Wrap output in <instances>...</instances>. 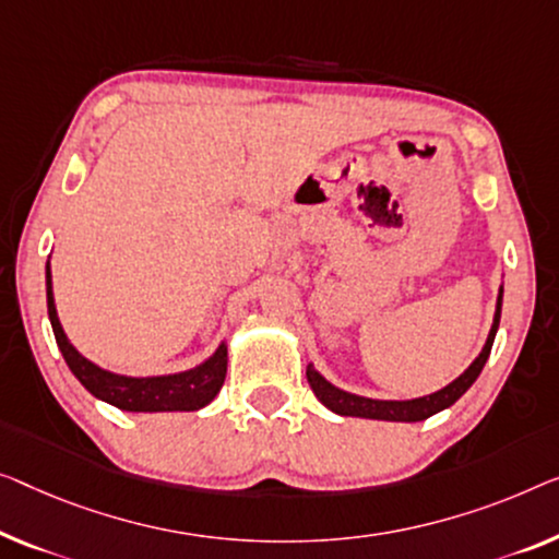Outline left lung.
Returning <instances> with one entry per match:
<instances>
[{"label":"left lung","instance_id":"8db88e82","mask_svg":"<svg viewBox=\"0 0 559 559\" xmlns=\"http://www.w3.org/2000/svg\"><path fill=\"white\" fill-rule=\"evenodd\" d=\"M499 316H502V288H499V296H497L492 331H489L487 344H485V348H481V354L472 361L469 369H466L460 379H454L452 384L435 391V394H429V396L409 399V402H379V399L356 396V394H348V391H344V389L329 384V381L323 379L311 364H308V369H306L308 384H311L316 399H319L326 409L336 412L341 416H361V419H381V421H424V419H429L431 414L452 406L456 399H460L464 391L469 389L474 381H477V377L481 373V369H485V364L489 359V352H492V344H495V336L499 329Z\"/></svg>","mask_w":559,"mask_h":559}]
</instances>
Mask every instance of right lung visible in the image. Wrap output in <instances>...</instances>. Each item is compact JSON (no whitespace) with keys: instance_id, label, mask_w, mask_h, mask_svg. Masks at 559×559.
I'll list each match as a JSON object with an SVG mask.
<instances>
[{"instance_id":"right-lung-1","label":"right lung","mask_w":559,"mask_h":559,"mask_svg":"<svg viewBox=\"0 0 559 559\" xmlns=\"http://www.w3.org/2000/svg\"><path fill=\"white\" fill-rule=\"evenodd\" d=\"M47 313L52 323L57 346L64 356L70 371L85 386L90 394L103 399V402L118 406L122 412H195L211 404L218 394L223 381H226L228 369V348L226 344L218 346L211 359L195 366V369L170 373V377H147L132 379L120 377L99 369L93 361H87L70 341H67L62 323L57 319L55 296H52V273L47 263Z\"/></svg>"}]
</instances>
